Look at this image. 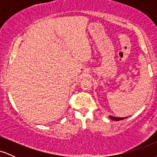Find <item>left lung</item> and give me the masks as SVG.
<instances>
[{"label": "left lung", "instance_id": "left-lung-1", "mask_svg": "<svg viewBox=\"0 0 157 157\" xmlns=\"http://www.w3.org/2000/svg\"><path fill=\"white\" fill-rule=\"evenodd\" d=\"M109 118L111 119V120H115V121H119V120H122L125 119L126 117H113V116H109Z\"/></svg>", "mask_w": 157, "mask_h": 157}]
</instances>
